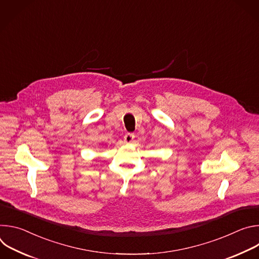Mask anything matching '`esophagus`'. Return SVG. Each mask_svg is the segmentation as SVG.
<instances>
[{
	"label": "esophagus",
	"mask_w": 259,
	"mask_h": 259,
	"mask_svg": "<svg viewBox=\"0 0 259 259\" xmlns=\"http://www.w3.org/2000/svg\"><path fill=\"white\" fill-rule=\"evenodd\" d=\"M134 138H135V135H134L133 133H126L125 136H124V140H125V142H127V143L133 142Z\"/></svg>",
	"instance_id": "obj_1"
}]
</instances>
